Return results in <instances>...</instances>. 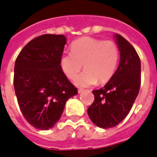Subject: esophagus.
Here are the masks:
<instances>
[{"instance_id": "34e87169", "label": "esophagus", "mask_w": 157, "mask_h": 157, "mask_svg": "<svg viewBox=\"0 0 157 157\" xmlns=\"http://www.w3.org/2000/svg\"><path fill=\"white\" fill-rule=\"evenodd\" d=\"M83 91H84V90H83V89H79V90H78V93H79V94H81V93H82Z\"/></svg>"}]
</instances>
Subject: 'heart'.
I'll return each mask as SVG.
<instances>
[{
	"label": "heart",
	"instance_id": "b5f03b06",
	"mask_svg": "<svg viewBox=\"0 0 157 157\" xmlns=\"http://www.w3.org/2000/svg\"><path fill=\"white\" fill-rule=\"evenodd\" d=\"M72 52H63L59 59L61 70L69 79H74L82 64L86 70L76 78L75 85L88 87L104 84L115 72L119 59L118 45L111 40L85 37L72 43Z\"/></svg>",
	"mask_w": 157,
	"mask_h": 157
}]
</instances>
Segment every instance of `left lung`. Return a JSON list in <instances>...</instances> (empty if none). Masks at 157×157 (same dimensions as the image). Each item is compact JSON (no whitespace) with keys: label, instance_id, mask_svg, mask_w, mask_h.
<instances>
[{"label":"left lung","instance_id":"8db88e82","mask_svg":"<svg viewBox=\"0 0 157 157\" xmlns=\"http://www.w3.org/2000/svg\"><path fill=\"white\" fill-rule=\"evenodd\" d=\"M120 52L118 67L104 87L94 90V101L87 112L94 124L107 129L120 123L129 114L138 96L141 63L136 49L120 34H114Z\"/></svg>","mask_w":157,"mask_h":157}]
</instances>
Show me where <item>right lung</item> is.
I'll return each instance as SVG.
<instances>
[{"label":"right lung","instance_id":"right-lung-1","mask_svg":"<svg viewBox=\"0 0 157 157\" xmlns=\"http://www.w3.org/2000/svg\"><path fill=\"white\" fill-rule=\"evenodd\" d=\"M66 37L43 34L32 39L15 61L14 85L24 118L39 130H48L59 120L66 101L77 94L59 66Z\"/></svg>","mask_w":157,"mask_h":157}]
</instances>
